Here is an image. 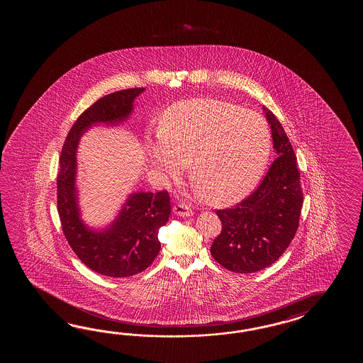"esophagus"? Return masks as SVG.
<instances>
[{
	"label": "esophagus",
	"mask_w": 363,
	"mask_h": 363,
	"mask_svg": "<svg viewBox=\"0 0 363 363\" xmlns=\"http://www.w3.org/2000/svg\"><path fill=\"white\" fill-rule=\"evenodd\" d=\"M172 211H174V214H177L179 216H193V210L189 208V206H186L184 203H178V205H175L174 208H172Z\"/></svg>",
	"instance_id": "obj_1"
}]
</instances>
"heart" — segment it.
Masks as SVG:
<instances>
[{
    "instance_id": "b5f03b06",
    "label": "heart",
    "mask_w": 363,
    "mask_h": 363,
    "mask_svg": "<svg viewBox=\"0 0 363 363\" xmlns=\"http://www.w3.org/2000/svg\"><path fill=\"white\" fill-rule=\"evenodd\" d=\"M270 128L255 113L219 100L171 106L147 152L155 169L171 178L189 163V178L214 205H232L255 189L270 160Z\"/></svg>"
}]
</instances>
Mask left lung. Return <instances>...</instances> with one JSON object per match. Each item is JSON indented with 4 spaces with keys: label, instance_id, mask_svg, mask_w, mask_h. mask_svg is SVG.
I'll return each mask as SVG.
<instances>
[{
    "label": "left lung",
    "instance_id": "left-lung-1",
    "mask_svg": "<svg viewBox=\"0 0 363 363\" xmlns=\"http://www.w3.org/2000/svg\"><path fill=\"white\" fill-rule=\"evenodd\" d=\"M263 110L278 157L255 192L233 208L216 210L222 231L210 247L216 262L240 274L278 261L297 232L303 201L292 144L277 116Z\"/></svg>",
    "mask_w": 363,
    "mask_h": 363
}]
</instances>
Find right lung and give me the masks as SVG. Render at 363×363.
<instances>
[{"instance_id": "obj_1", "label": "right lung", "mask_w": 363, "mask_h": 363, "mask_svg": "<svg viewBox=\"0 0 363 363\" xmlns=\"http://www.w3.org/2000/svg\"><path fill=\"white\" fill-rule=\"evenodd\" d=\"M144 91L123 89L96 101L71 127L60 157L57 208L63 235L86 267L110 278L136 275L153 263L161 249L158 231L170 216V196L167 191L132 193L108 228L93 231L82 220L77 206V144L93 124L124 122L132 113L133 101Z\"/></svg>"}]
</instances>
